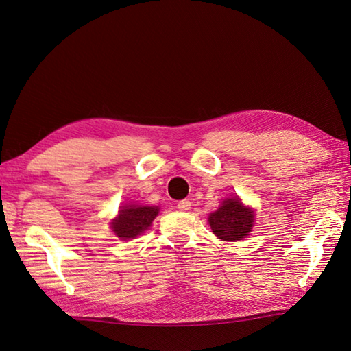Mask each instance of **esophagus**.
I'll return each mask as SVG.
<instances>
[{
    "instance_id": "1",
    "label": "esophagus",
    "mask_w": 351,
    "mask_h": 351,
    "mask_svg": "<svg viewBox=\"0 0 351 351\" xmlns=\"http://www.w3.org/2000/svg\"><path fill=\"white\" fill-rule=\"evenodd\" d=\"M176 208L179 209V210H190V208H191V202L190 200H181V202H178L176 203Z\"/></svg>"
}]
</instances>
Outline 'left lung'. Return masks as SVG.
<instances>
[{
	"label": "left lung",
	"instance_id": "8db88e82",
	"mask_svg": "<svg viewBox=\"0 0 351 351\" xmlns=\"http://www.w3.org/2000/svg\"><path fill=\"white\" fill-rule=\"evenodd\" d=\"M254 210L245 208L237 197L222 202V206L210 213L209 223L219 239L226 241L241 240L254 227Z\"/></svg>",
	"mask_w": 351,
	"mask_h": 351
}]
</instances>
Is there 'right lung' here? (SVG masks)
Wrapping results in <instances>:
<instances>
[{
  "label": "right lung",
  "instance_id": "1",
  "mask_svg": "<svg viewBox=\"0 0 351 351\" xmlns=\"http://www.w3.org/2000/svg\"><path fill=\"white\" fill-rule=\"evenodd\" d=\"M157 215L158 208L154 206H124L119 212V217L111 222V228L117 237L133 239L148 230Z\"/></svg>",
  "mask_w": 351,
  "mask_h": 351
}]
</instances>
